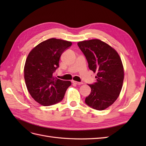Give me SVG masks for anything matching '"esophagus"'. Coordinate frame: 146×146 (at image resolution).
<instances>
[{
	"label": "esophagus",
	"instance_id": "34e87169",
	"mask_svg": "<svg viewBox=\"0 0 146 146\" xmlns=\"http://www.w3.org/2000/svg\"><path fill=\"white\" fill-rule=\"evenodd\" d=\"M72 82L75 84H76V85H82L83 83L82 82H77V81H72Z\"/></svg>",
	"mask_w": 146,
	"mask_h": 146
}]
</instances>
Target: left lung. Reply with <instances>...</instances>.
<instances>
[{
  "instance_id": "obj_1",
  "label": "left lung",
  "mask_w": 146,
  "mask_h": 146,
  "mask_svg": "<svg viewBox=\"0 0 146 146\" xmlns=\"http://www.w3.org/2000/svg\"><path fill=\"white\" fill-rule=\"evenodd\" d=\"M78 46L86 56L88 67L97 73V82L85 103L97 110H104L116 100L121 91L124 70L117 51L108 44L94 39L79 41Z\"/></svg>"
}]
</instances>
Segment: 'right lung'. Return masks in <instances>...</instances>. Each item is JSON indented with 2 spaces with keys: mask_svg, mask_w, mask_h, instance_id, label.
I'll return each instance as SVG.
<instances>
[{
  "mask_svg": "<svg viewBox=\"0 0 146 146\" xmlns=\"http://www.w3.org/2000/svg\"><path fill=\"white\" fill-rule=\"evenodd\" d=\"M72 42L50 38L39 43L30 52L24 66V79L32 98L43 106H50L63 100L70 81L54 77L59 67L60 58Z\"/></svg>",
  "mask_w": 146,
  "mask_h": 146,
  "instance_id": "1",
  "label": "right lung"
}]
</instances>
